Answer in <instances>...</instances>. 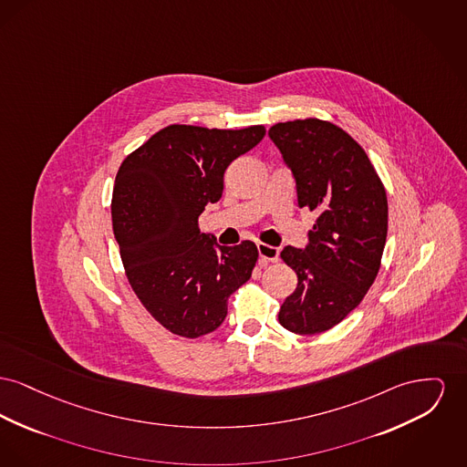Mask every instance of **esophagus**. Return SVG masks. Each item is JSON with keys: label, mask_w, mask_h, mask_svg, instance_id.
Wrapping results in <instances>:
<instances>
[{"label": "esophagus", "mask_w": 467, "mask_h": 467, "mask_svg": "<svg viewBox=\"0 0 467 467\" xmlns=\"http://www.w3.org/2000/svg\"><path fill=\"white\" fill-rule=\"evenodd\" d=\"M257 250H259V257L265 265L268 263H276L278 261V255H280V250L272 245H266V244H257Z\"/></svg>", "instance_id": "1"}]
</instances>
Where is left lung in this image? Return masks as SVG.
Here are the masks:
<instances>
[{
	"label": "left lung",
	"instance_id": "left-lung-1",
	"mask_svg": "<svg viewBox=\"0 0 467 467\" xmlns=\"http://www.w3.org/2000/svg\"><path fill=\"white\" fill-rule=\"evenodd\" d=\"M268 136L295 176L298 206L319 213L306 247L280 252L298 285L278 321L314 335L338 325L374 284L388 233L386 191L365 150L329 121L276 123Z\"/></svg>",
	"mask_w": 467,
	"mask_h": 467
}]
</instances>
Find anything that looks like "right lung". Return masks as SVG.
<instances>
[{
	"instance_id": "right-lung-1",
	"label": "right lung",
	"mask_w": 467,
	"mask_h": 467,
	"mask_svg": "<svg viewBox=\"0 0 467 467\" xmlns=\"http://www.w3.org/2000/svg\"><path fill=\"white\" fill-rule=\"evenodd\" d=\"M265 134L263 125H169L119 165L110 215L125 274L144 308L174 335L197 338L219 328L229 296L252 276L255 244L219 245L197 220L222 197L225 169Z\"/></svg>"
}]
</instances>
